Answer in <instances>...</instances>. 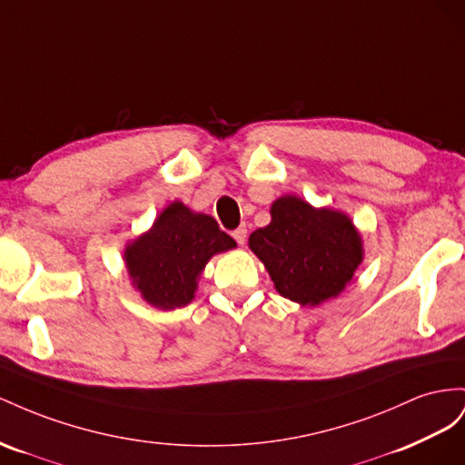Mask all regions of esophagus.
Wrapping results in <instances>:
<instances>
[{
	"instance_id": "esophagus-1",
	"label": "esophagus",
	"mask_w": 465,
	"mask_h": 465,
	"mask_svg": "<svg viewBox=\"0 0 465 465\" xmlns=\"http://www.w3.org/2000/svg\"><path fill=\"white\" fill-rule=\"evenodd\" d=\"M233 240L237 242V245H245V240H247V230H245V225H240V228L237 230H233Z\"/></svg>"
}]
</instances>
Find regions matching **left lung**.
Wrapping results in <instances>:
<instances>
[{
	"instance_id": "8db88e82",
	"label": "left lung",
	"mask_w": 465,
	"mask_h": 465,
	"mask_svg": "<svg viewBox=\"0 0 465 465\" xmlns=\"http://www.w3.org/2000/svg\"><path fill=\"white\" fill-rule=\"evenodd\" d=\"M271 223L249 237L278 294L302 306L337 296L362 261L361 235L335 210H315L302 198L282 196L271 208Z\"/></svg>"
}]
</instances>
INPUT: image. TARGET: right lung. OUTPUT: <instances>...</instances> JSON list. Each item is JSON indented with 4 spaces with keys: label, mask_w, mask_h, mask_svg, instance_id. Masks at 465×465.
<instances>
[{
    "label": "right lung",
    "mask_w": 465,
    "mask_h": 465,
    "mask_svg": "<svg viewBox=\"0 0 465 465\" xmlns=\"http://www.w3.org/2000/svg\"><path fill=\"white\" fill-rule=\"evenodd\" d=\"M233 247L214 218L173 203L148 233L128 245L124 261L142 296L155 308L173 310L194 298L196 278L208 259Z\"/></svg>",
    "instance_id": "add662e5"
}]
</instances>
